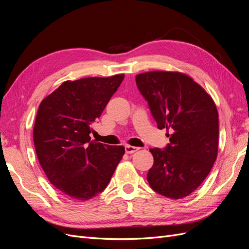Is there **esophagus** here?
<instances>
[{
  "instance_id": "esophagus-1",
  "label": "esophagus",
  "mask_w": 249,
  "mask_h": 249,
  "mask_svg": "<svg viewBox=\"0 0 249 249\" xmlns=\"http://www.w3.org/2000/svg\"><path fill=\"white\" fill-rule=\"evenodd\" d=\"M139 149V147L137 146H132V145H125L124 146V150L126 154H133L135 152H137V150Z\"/></svg>"
}]
</instances>
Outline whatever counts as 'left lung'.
Masks as SVG:
<instances>
[{
  "label": "left lung",
  "mask_w": 249,
  "mask_h": 249,
  "mask_svg": "<svg viewBox=\"0 0 249 249\" xmlns=\"http://www.w3.org/2000/svg\"><path fill=\"white\" fill-rule=\"evenodd\" d=\"M158 129L169 130V143L152 148L154 165L147 172L152 189L179 199L201 185L218 152V112L215 103L190 77L173 71H149L136 76Z\"/></svg>",
  "instance_id": "obj_1"
}]
</instances>
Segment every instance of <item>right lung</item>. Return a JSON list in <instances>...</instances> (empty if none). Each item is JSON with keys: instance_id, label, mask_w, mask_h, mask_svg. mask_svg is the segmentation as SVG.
I'll use <instances>...</instances> for the list:
<instances>
[{"instance_id": "obj_1", "label": "right lung", "mask_w": 249, "mask_h": 249, "mask_svg": "<svg viewBox=\"0 0 249 249\" xmlns=\"http://www.w3.org/2000/svg\"><path fill=\"white\" fill-rule=\"evenodd\" d=\"M124 78L66 81L39 105L36 155L51 184L67 198L88 200L103 192L122 160L124 146L91 141L89 134Z\"/></svg>"}]
</instances>
